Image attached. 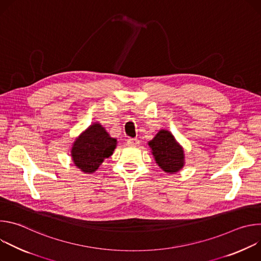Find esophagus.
Listing matches in <instances>:
<instances>
[{"instance_id": "1", "label": "esophagus", "mask_w": 261, "mask_h": 261, "mask_svg": "<svg viewBox=\"0 0 261 261\" xmlns=\"http://www.w3.org/2000/svg\"><path fill=\"white\" fill-rule=\"evenodd\" d=\"M127 143L130 145H137L139 143V140L137 138H128Z\"/></svg>"}]
</instances>
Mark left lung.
Instances as JSON below:
<instances>
[{
  "label": "left lung",
  "mask_w": 261,
  "mask_h": 261,
  "mask_svg": "<svg viewBox=\"0 0 261 261\" xmlns=\"http://www.w3.org/2000/svg\"><path fill=\"white\" fill-rule=\"evenodd\" d=\"M147 143L151 147V153L153 154L156 163L163 171L167 173H176L184 167V148L170 131L161 129Z\"/></svg>",
  "instance_id": "1"
}]
</instances>
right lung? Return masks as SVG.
Segmentation results:
<instances>
[{
  "mask_svg": "<svg viewBox=\"0 0 261 261\" xmlns=\"http://www.w3.org/2000/svg\"><path fill=\"white\" fill-rule=\"evenodd\" d=\"M118 140L111 137L99 123H93L76 139L71 147L73 164L85 173L95 172L106 158L114 154Z\"/></svg>",
  "mask_w": 261,
  "mask_h": 261,
  "instance_id": "obj_1",
  "label": "right lung"
}]
</instances>
